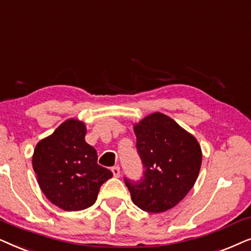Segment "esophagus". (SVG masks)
Returning a JSON list of instances; mask_svg holds the SVG:
<instances>
[{
  "instance_id": "34e87169",
  "label": "esophagus",
  "mask_w": 251,
  "mask_h": 251,
  "mask_svg": "<svg viewBox=\"0 0 251 251\" xmlns=\"http://www.w3.org/2000/svg\"><path fill=\"white\" fill-rule=\"evenodd\" d=\"M111 171H112L113 176H115L116 178H118V176H120V169H119V166H113V168L111 169Z\"/></svg>"
}]
</instances>
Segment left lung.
Listing matches in <instances>:
<instances>
[{
	"mask_svg": "<svg viewBox=\"0 0 251 251\" xmlns=\"http://www.w3.org/2000/svg\"><path fill=\"white\" fill-rule=\"evenodd\" d=\"M134 133L145 171L139 181L125 178L132 201L151 213L172 209L198 179L202 164L201 147L195 136L160 112L135 124Z\"/></svg>",
	"mask_w": 251,
	"mask_h": 251,
	"instance_id": "left-lung-1",
	"label": "left lung"
}]
</instances>
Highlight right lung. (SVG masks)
<instances>
[{
  "label": "right lung",
  "mask_w": 251,
  "mask_h": 251,
  "mask_svg": "<svg viewBox=\"0 0 251 251\" xmlns=\"http://www.w3.org/2000/svg\"><path fill=\"white\" fill-rule=\"evenodd\" d=\"M86 131L80 120H65L36 145L33 153V170L42 193L65 211L92 206L101 186L112 176L110 170L98 164V152L85 141Z\"/></svg>",
  "instance_id": "obj_1"
}]
</instances>
